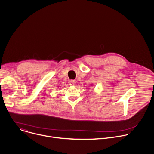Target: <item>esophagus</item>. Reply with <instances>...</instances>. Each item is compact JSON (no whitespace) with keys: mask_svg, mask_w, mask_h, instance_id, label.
<instances>
[{"mask_svg":"<svg viewBox=\"0 0 154 154\" xmlns=\"http://www.w3.org/2000/svg\"><path fill=\"white\" fill-rule=\"evenodd\" d=\"M69 82L70 85H75V84L76 83V82L74 80H70Z\"/></svg>","mask_w":154,"mask_h":154,"instance_id":"obj_1","label":"esophagus"}]
</instances>
